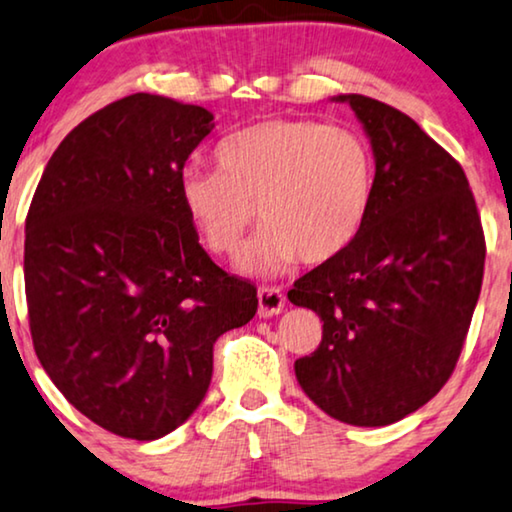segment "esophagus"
Returning a JSON list of instances; mask_svg holds the SVG:
<instances>
[{
  "instance_id": "obj_1",
  "label": "esophagus",
  "mask_w": 512,
  "mask_h": 512,
  "mask_svg": "<svg viewBox=\"0 0 512 512\" xmlns=\"http://www.w3.org/2000/svg\"><path fill=\"white\" fill-rule=\"evenodd\" d=\"M257 302H260V306H257L260 318H271L283 311L285 295L281 288H269V285H264V288L257 290Z\"/></svg>"
}]
</instances>
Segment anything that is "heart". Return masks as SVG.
Masks as SVG:
<instances>
[{"instance_id":"obj_1","label":"heart","mask_w":512,"mask_h":512,"mask_svg":"<svg viewBox=\"0 0 512 512\" xmlns=\"http://www.w3.org/2000/svg\"><path fill=\"white\" fill-rule=\"evenodd\" d=\"M217 170L185 168L177 194L213 255H234L257 217L267 224L243 252L245 274L332 262L370 217L374 154L363 135L311 119H264L224 138Z\"/></svg>"}]
</instances>
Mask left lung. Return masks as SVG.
Returning <instances> with one entry per match:
<instances>
[{
	"instance_id": "8db88e82",
	"label": "left lung",
	"mask_w": 512,
	"mask_h": 512,
	"mask_svg": "<svg viewBox=\"0 0 512 512\" xmlns=\"http://www.w3.org/2000/svg\"><path fill=\"white\" fill-rule=\"evenodd\" d=\"M349 102L374 154L370 217L288 299L316 311L323 339L295 360L302 391L332 419L388 426L424 407L454 372L478 304L485 234L466 173L407 114Z\"/></svg>"
}]
</instances>
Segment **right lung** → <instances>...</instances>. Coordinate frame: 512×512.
Returning a JSON list of instances; mask_svg holds the SVG:
<instances>
[{"label": "right lung", "mask_w": 512, "mask_h": 512, "mask_svg": "<svg viewBox=\"0 0 512 512\" xmlns=\"http://www.w3.org/2000/svg\"><path fill=\"white\" fill-rule=\"evenodd\" d=\"M213 114L133 93L81 121L46 163L25 222L37 358L77 410L121 438L192 417L213 344L248 323L257 288L201 248L177 194Z\"/></svg>", "instance_id": "obj_1"}]
</instances>
